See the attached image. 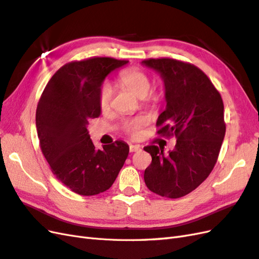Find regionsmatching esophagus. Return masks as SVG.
<instances>
[{
    "instance_id": "obj_1",
    "label": "esophagus",
    "mask_w": 259,
    "mask_h": 259,
    "mask_svg": "<svg viewBox=\"0 0 259 259\" xmlns=\"http://www.w3.org/2000/svg\"><path fill=\"white\" fill-rule=\"evenodd\" d=\"M129 150H130V152H138V151L141 150V147H140V145H138V144H130Z\"/></svg>"
}]
</instances>
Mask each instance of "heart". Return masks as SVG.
I'll list each match as a JSON object with an SVG mask.
<instances>
[{"instance_id": "heart-1", "label": "heart", "mask_w": 259, "mask_h": 259, "mask_svg": "<svg viewBox=\"0 0 259 259\" xmlns=\"http://www.w3.org/2000/svg\"><path fill=\"white\" fill-rule=\"evenodd\" d=\"M119 82H120L125 89L134 93L139 98H144L151 91V79L147 73L140 69L131 68L123 70L119 74ZM112 98V88L107 82L102 84L98 93V104L102 110L109 108ZM148 122V118L145 116H139L137 118L130 119L124 121L123 130L132 137H137L140 132V129Z\"/></svg>"}]
</instances>
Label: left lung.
Masks as SVG:
<instances>
[{"label": "left lung", "mask_w": 259, "mask_h": 259, "mask_svg": "<svg viewBox=\"0 0 259 259\" xmlns=\"http://www.w3.org/2000/svg\"><path fill=\"white\" fill-rule=\"evenodd\" d=\"M142 64L164 81L166 108L157 118V134L177 139L168 154L156 145L144 148L152 156L144 182L154 194L181 198L195 190L217 163L225 136L222 98L194 64L169 58L147 59Z\"/></svg>", "instance_id": "1"}]
</instances>
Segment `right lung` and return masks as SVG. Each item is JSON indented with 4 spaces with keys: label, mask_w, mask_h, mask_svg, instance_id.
Listing matches in <instances>:
<instances>
[{
    "label": "right lung",
    "mask_w": 259,
    "mask_h": 259,
    "mask_svg": "<svg viewBox=\"0 0 259 259\" xmlns=\"http://www.w3.org/2000/svg\"><path fill=\"white\" fill-rule=\"evenodd\" d=\"M129 61L91 58L59 69L42 92L36 110L40 149L51 171L75 194L94 196L111 187L129 154L116 141L96 150L89 135L91 119L99 117V89L110 72Z\"/></svg>",
    "instance_id": "obj_1"
}]
</instances>
